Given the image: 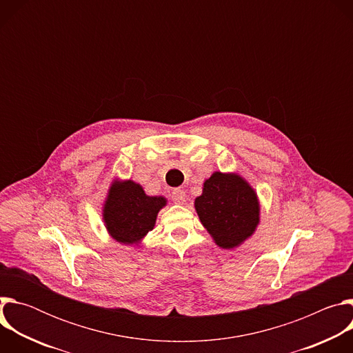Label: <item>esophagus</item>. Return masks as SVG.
Wrapping results in <instances>:
<instances>
[{"mask_svg": "<svg viewBox=\"0 0 353 353\" xmlns=\"http://www.w3.org/2000/svg\"><path fill=\"white\" fill-rule=\"evenodd\" d=\"M172 199L174 201L176 204H183L185 201V191L180 190V188H174L172 191Z\"/></svg>", "mask_w": 353, "mask_h": 353, "instance_id": "34e87169", "label": "esophagus"}]
</instances>
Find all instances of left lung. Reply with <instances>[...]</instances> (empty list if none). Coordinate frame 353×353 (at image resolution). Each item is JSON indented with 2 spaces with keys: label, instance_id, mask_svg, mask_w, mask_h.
Masks as SVG:
<instances>
[{
  "label": "left lung",
  "instance_id": "1",
  "mask_svg": "<svg viewBox=\"0 0 353 353\" xmlns=\"http://www.w3.org/2000/svg\"><path fill=\"white\" fill-rule=\"evenodd\" d=\"M201 223L222 248H233L254 233L260 222L257 194L237 174L215 172L195 198Z\"/></svg>",
  "mask_w": 353,
  "mask_h": 353
}]
</instances>
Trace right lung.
<instances>
[{"mask_svg": "<svg viewBox=\"0 0 353 353\" xmlns=\"http://www.w3.org/2000/svg\"><path fill=\"white\" fill-rule=\"evenodd\" d=\"M163 196H148L142 187L131 180L116 181L109 191L103 219L109 233L120 243L132 244L152 230Z\"/></svg>", "mask_w": 353, "mask_h": 353, "instance_id": "obj_1", "label": "right lung"}]
</instances>
